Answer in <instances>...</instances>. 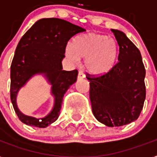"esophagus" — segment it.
<instances>
[{
  "instance_id": "obj_1",
  "label": "esophagus",
  "mask_w": 157,
  "mask_h": 157,
  "mask_svg": "<svg viewBox=\"0 0 157 157\" xmlns=\"http://www.w3.org/2000/svg\"><path fill=\"white\" fill-rule=\"evenodd\" d=\"M85 77V75L82 72H78V76H77V79L78 80H81V79H83Z\"/></svg>"
}]
</instances>
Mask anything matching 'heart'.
Returning <instances> with one entry per match:
<instances>
[{
	"instance_id": "b5f03b06",
	"label": "heart",
	"mask_w": 157,
	"mask_h": 157,
	"mask_svg": "<svg viewBox=\"0 0 157 157\" xmlns=\"http://www.w3.org/2000/svg\"><path fill=\"white\" fill-rule=\"evenodd\" d=\"M118 47L113 38L97 33L76 37L72 46L65 48L66 58L76 63L84 59L85 71L94 76H101L111 71L118 58Z\"/></svg>"
}]
</instances>
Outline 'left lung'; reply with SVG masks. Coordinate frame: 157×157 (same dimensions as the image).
<instances>
[{"label":"left lung","instance_id":"obj_1","mask_svg":"<svg viewBox=\"0 0 157 157\" xmlns=\"http://www.w3.org/2000/svg\"><path fill=\"white\" fill-rule=\"evenodd\" d=\"M111 31L119 47L118 62L106 74L87 79L93 114L100 123L113 127L139 118L146 97V72L140 50L123 32Z\"/></svg>","mask_w":157,"mask_h":157}]
</instances>
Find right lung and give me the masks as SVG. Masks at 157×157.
I'll use <instances>...</instances> for the list:
<instances>
[{
    "mask_svg": "<svg viewBox=\"0 0 157 157\" xmlns=\"http://www.w3.org/2000/svg\"><path fill=\"white\" fill-rule=\"evenodd\" d=\"M84 28L59 18H42L37 21L20 39L15 50L10 69V98L19 119L39 128L47 127L59 118L63 98L77 79V70H63L67 41ZM43 75L52 85L54 105L44 118L37 119L21 113L16 105L19 90L35 75Z\"/></svg>",
    "mask_w": 157,
    "mask_h": 157,
    "instance_id": "right-lung-1",
    "label": "right lung"
}]
</instances>
